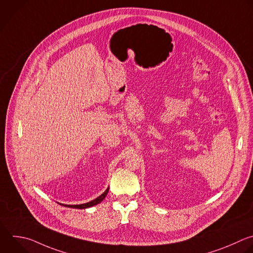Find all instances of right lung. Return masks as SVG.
<instances>
[{"mask_svg": "<svg viewBox=\"0 0 253 253\" xmlns=\"http://www.w3.org/2000/svg\"><path fill=\"white\" fill-rule=\"evenodd\" d=\"M108 191H109V188H108L101 196H99V197L96 198L95 200H93V201H91V202H89V203H86V204H81V205H62V206L67 207V208H72V209H80V210H82V209H87V208L93 207V206L98 205L99 203H101V202L104 200V198L107 196ZM60 205H61V204H60Z\"/></svg>", "mask_w": 253, "mask_h": 253, "instance_id": "add662e5", "label": "right lung"}]
</instances>
